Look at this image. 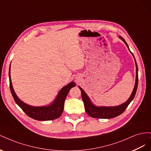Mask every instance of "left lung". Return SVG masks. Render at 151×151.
Listing matches in <instances>:
<instances>
[{
    "label": "left lung",
    "mask_w": 151,
    "mask_h": 151,
    "mask_svg": "<svg viewBox=\"0 0 151 151\" xmlns=\"http://www.w3.org/2000/svg\"><path fill=\"white\" fill-rule=\"evenodd\" d=\"M120 38L123 41V42L125 43L128 48H129V50H130L129 47L128 46L125 40L123 39L122 36H120ZM130 52H131L130 50ZM132 55H133V53H132ZM135 65H136V79H135V84L134 86L133 92H132L129 99H128L125 103L120 105V106H115V107L95 106L92 103H91L89 98H88V96L86 95V93L83 91V89L81 88H80V87H79V88L81 89V91L82 99H83L84 104L85 110L89 116L93 118H115L118 115H121V114L125 110V109L127 108V106H129V104L134 98V96L137 92V89L139 78H138V67H137V65L136 61H135Z\"/></svg>",
    "instance_id": "obj_1"
}]
</instances>
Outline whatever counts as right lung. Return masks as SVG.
I'll use <instances>...</instances> for the list:
<instances>
[{
	"instance_id": "right-lung-1",
	"label": "right lung",
	"mask_w": 151,
	"mask_h": 151,
	"mask_svg": "<svg viewBox=\"0 0 151 151\" xmlns=\"http://www.w3.org/2000/svg\"><path fill=\"white\" fill-rule=\"evenodd\" d=\"M9 86L11 92L16 104L24 111V112L28 116L33 118V119L40 121L52 120L60 117L63 112V107H64V102L68 92H69L70 89L76 86V84L74 82H72V83H69L68 85L63 87L58 94L56 99L50 106L33 107L22 102L15 94L11 83L10 68L9 71Z\"/></svg>"
}]
</instances>
